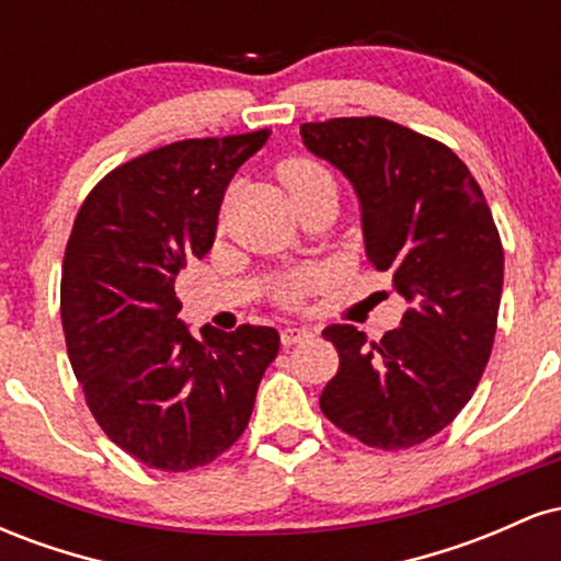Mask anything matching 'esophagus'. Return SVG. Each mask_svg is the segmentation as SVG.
<instances>
[{"label":"esophagus","mask_w":561,"mask_h":561,"mask_svg":"<svg viewBox=\"0 0 561 561\" xmlns=\"http://www.w3.org/2000/svg\"><path fill=\"white\" fill-rule=\"evenodd\" d=\"M282 345H295V343H302V340H308V337H313V332L308 330V327H285V330H282Z\"/></svg>","instance_id":"1"}]
</instances>
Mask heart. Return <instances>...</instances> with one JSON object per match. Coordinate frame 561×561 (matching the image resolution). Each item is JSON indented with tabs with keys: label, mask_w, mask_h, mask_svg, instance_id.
<instances>
[{
	"label": "heart",
	"mask_w": 561,
	"mask_h": 561,
	"mask_svg": "<svg viewBox=\"0 0 561 561\" xmlns=\"http://www.w3.org/2000/svg\"><path fill=\"white\" fill-rule=\"evenodd\" d=\"M282 182H285L287 190L293 192L298 190V186H306L313 182H332V179L330 173L317 163H308V160H293V163H287L285 169H282ZM311 285H313L311 276H295V279H289L287 285H282L279 298L285 302H295Z\"/></svg>",
	"instance_id": "b5f03b06"
}]
</instances>
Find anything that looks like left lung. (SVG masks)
I'll return each instance as SVG.
<instances>
[{"label":"left lung","mask_w":561,"mask_h":561,"mask_svg":"<svg viewBox=\"0 0 561 561\" xmlns=\"http://www.w3.org/2000/svg\"><path fill=\"white\" fill-rule=\"evenodd\" d=\"M302 145L351 182L366 259L392 274L401 327L379 343L330 324L340 369L324 416L371 448H411L465 409L491 358L504 250L472 173L440 141L385 118L302 124Z\"/></svg>","instance_id":"8db88e82"}]
</instances>
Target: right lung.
<instances>
[{
    "mask_svg": "<svg viewBox=\"0 0 561 561\" xmlns=\"http://www.w3.org/2000/svg\"><path fill=\"white\" fill-rule=\"evenodd\" d=\"M268 128L186 139L128 160L83 199L62 261L68 358L96 424L152 469L186 472L221 456L248 427L274 327L199 337L179 319L176 274L205 259L224 192Z\"/></svg>",
    "mask_w": 561,
    "mask_h": 561,
    "instance_id": "add662e5",
    "label": "right lung"
}]
</instances>
